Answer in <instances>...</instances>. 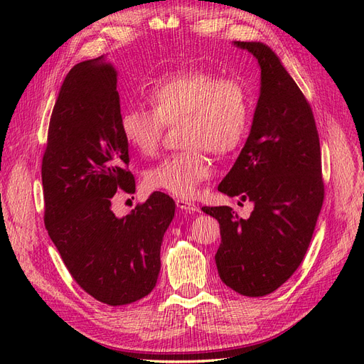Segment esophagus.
I'll return each mask as SVG.
<instances>
[{
    "mask_svg": "<svg viewBox=\"0 0 364 364\" xmlns=\"http://www.w3.org/2000/svg\"><path fill=\"white\" fill-rule=\"evenodd\" d=\"M175 204H177V207L180 208V210H184L186 213H195V211H198V207H196V204H193L192 200H187V199H177L175 200Z\"/></svg>",
    "mask_w": 364,
    "mask_h": 364,
    "instance_id": "1",
    "label": "esophagus"
}]
</instances>
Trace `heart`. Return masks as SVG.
<instances>
[{
	"label": "heart",
	"mask_w": 364,
	"mask_h": 364,
	"mask_svg": "<svg viewBox=\"0 0 364 364\" xmlns=\"http://www.w3.org/2000/svg\"><path fill=\"white\" fill-rule=\"evenodd\" d=\"M146 97L151 107L133 106L121 114L123 138L142 156H153L166 126L181 123L180 144L186 148L161 159L146 172L145 184L193 198L213 175L208 150L225 156L245 138L250 117L247 88L238 77L192 69L159 77Z\"/></svg>",
	"instance_id": "b5f03b06"
}]
</instances>
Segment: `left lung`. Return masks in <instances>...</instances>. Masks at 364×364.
<instances>
[{
	"mask_svg": "<svg viewBox=\"0 0 364 364\" xmlns=\"http://www.w3.org/2000/svg\"><path fill=\"white\" fill-rule=\"evenodd\" d=\"M261 67V92L249 138L218 189L252 200L249 219L231 207H203L218 219V272L246 297L272 294L300 267L324 203L321 146L312 107L261 42H234ZM241 204V203H240Z\"/></svg>",
	"mask_w": 364,
	"mask_h": 364,
	"instance_id": "1",
	"label": "left lung"
}]
</instances>
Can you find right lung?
Masks as SVG:
<instances>
[{
    "mask_svg": "<svg viewBox=\"0 0 364 364\" xmlns=\"http://www.w3.org/2000/svg\"><path fill=\"white\" fill-rule=\"evenodd\" d=\"M117 72L103 55L65 76L42 160L45 226L76 284L96 300L123 306L156 287L160 246L173 199L154 192L117 218V191L134 193L129 144L119 129Z\"/></svg>",
    "mask_w": 364,
    "mask_h": 364,
    "instance_id": "obj_1",
    "label": "right lung"
}]
</instances>
